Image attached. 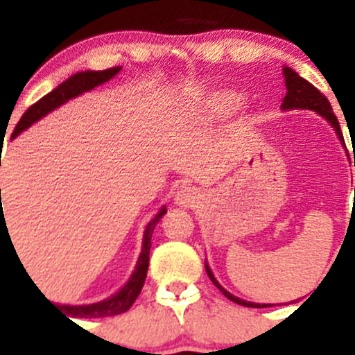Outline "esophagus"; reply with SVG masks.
Masks as SVG:
<instances>
[{
	"label": "esophagus",
	"mask_w": 355,
	"mask_h": 355,
	"mask_svg": "<svg viewBox=\"0 0 355 355\" xmlns=\"http://www.w3.org/2000/svg\"><path fill=\"white\" fill-rule=\"evenodd\" d=\"M200 196L199 192H197L196 188H181L180 192L175 193L174 197V202L178 206H183V208H192V206H196L197 202H199Z\"/></svg>",
	"instance_id": "obj_1"
}]
</instances>
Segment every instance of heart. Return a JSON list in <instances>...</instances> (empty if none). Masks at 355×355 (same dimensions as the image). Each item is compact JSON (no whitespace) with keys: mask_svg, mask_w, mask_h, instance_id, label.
<instances>
[{"mask_svg":"<svg viewBox=\"0 0 355 355\" xmlns=\"http://www.w3.org/2000/svg\"><path fill=\"white\" fill-rule=\"evenodd\" d=\"M240 106V97L233 92H220L209 99V110L213 114L222 115V114H231Z\"/></svg>","mask_w":355,"mask_h":355,"instance_id":"1","label":"heart"}]
</instances>
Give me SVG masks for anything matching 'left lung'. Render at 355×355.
I'll use <instances>...</instances> for the list:
<instances>
[{"instance_id":"left-lung-1","label":"left lung","mask_w":355,"mask_h":355,"mask_svg":"<svg viewBox=\"0 0 355 355\" xmlns=\"http://www.w3.org/2000/svg\"><path fill=\"white\" fill-rule=\"evenodd\" d=\"M283 74H284V81H286V96H284L281 108L283 110H313V112H316L318 115L325 117V121L331 122V126L334 128V131H336L338 139L345 144L343 133H341V130H340V122H338L336 115H334V112H332V106H331V103L327 101V97L320 92L316 87H313L309 81L304 80V78H300L299 74L293 71V69L284 67ZM206 274H208V277L211 279V283L215 284V286L218 288V290H220L229 300H233V302L240 304V306H245V307H270V304L247 302V300H241V299H238V297H234V295L229 293L227 290H224V288L218 284V281L215 279V275H213L211 270H209L208 263H206Z\"/></svg>"}]
</instances>
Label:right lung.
<instances>
[{
  "mask_svg": "<svg viewBox=\"0 0 355 355\" xmlns=\"http://www.w3.org/2000/svg\"><path fill=\"white\" fill-rule=\"evenodd\" d=\"M119 71H121V67H112L106 69V71H81L76 72V74H72L69 80H65L64 83L58 85L55 90L46 94L42 99H39L35 105H31L30 108L24 112V115L21 117V121L17 122V126H15L14 133H12L10 140L15 139L19 133H23L24 130H28L33 122L42 119L44 115H48L49 112H53L55 108H58V106H62L64 103H67L72 97L80 96V94L83 92H89V90L96 89L97 85L106 83L108 80H112ZM165 213H167V208L163 206L158 211V215L147 224L146 233H144L142 252H140V258L139 261H137V266H135V272L131 274L126 286L122 288V290H119L114 297L101 300V302L89 304V306H58V304H53V306L62 309V311L67 316H71V318H105V316H115L128 311V309L133 306L135 300H137V297L140 295V291H142L144 283H146L147 268H149L150 236H153V231H155L156 224H158L159 218H162ZM3 220H5V216L1 215L0 225H3ZM67 316H65V318H67Z\"/></svg>",
  "mask_w": 355,
  "mask_h": 355,
  "instance_id": "right-lung-1",
  "label": "right lung"
}]
</instances>
